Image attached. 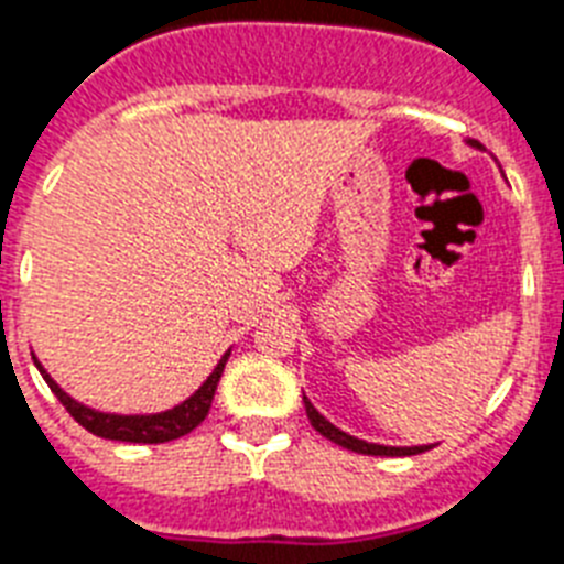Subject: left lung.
Returning <instances> with one entry per match:
<instances>
[{
  "label": "left lung",
  "mask_w": 564,
  "mask_h": 564,
  "mask_svg": "<svg viewBox=\"0 0 564 564\" xmlns=\"http://www.w3.org/2000/svg\"><path fill=\"white\" fill-rule=\"evenodd\" d=\"M467 145H473V149H481L479 140H467ZM304 406H306V415H310V421H312V427L318 430L324 438H329V442L340 444V447H347V451H352V453H364V456H415V453H424L433 447V444H419V447H390V444L364 442V438H355V435H349V433H344L340 427H335L329 419H324V415L315 410V404H312L306 395H304Z\"/></svg>",
  "instance_id": "8db88e82"
}]
</instances>
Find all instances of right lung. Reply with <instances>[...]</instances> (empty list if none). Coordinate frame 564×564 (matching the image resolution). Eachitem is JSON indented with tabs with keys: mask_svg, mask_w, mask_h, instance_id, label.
I'll list each match as a JSON object with an SVG mask.
<instances>
[{
	"mask_svg": "<svg viewBox=\"0 0 564 564\" xmlns=\"http://www.w3.org/2000/svg\"><path fill=\"white\" fill-rule=\"evenodd\" d=\"M229 352L226 349L220 355V361H217L215 370L209 372V378L203 381L197 390L188 395L186 401H180V404L169 406V410H160V413H102V410H94V406L83 404V401L70 399L68 392L63 387L56 384L51 372L42 367V361L33 355V364H36V370L40 376L45 378V384L51 387L56 399L63 401V406L68 410L74 419L83 424L88 433L99 435V438H111V442H131V444H163V442H174L180 435L192 433L197 424H200L206 415H209L212 399H215L217 381L224 376V367L229 361Z\"/></svg>",
	"mask_w": 564,
	"mask_h": 564,
	"instance_id": "add662e5",
	"label": "right lung"
}]
</instances>
